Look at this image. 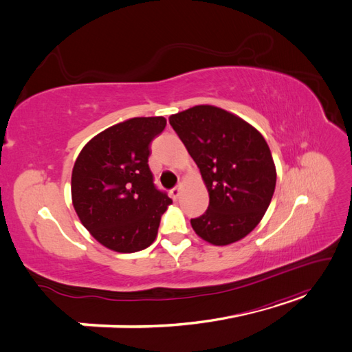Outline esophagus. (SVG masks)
Returning <instances> with one entry per match:
<instances>
[{"label": "esophagus", "mask_w": 352, "mask_h": 352, "mask_svg": "<svg viewBox=\"0 0 352 352\" xmlns=\"http://www.w3.org/2000/svg\"><path fill=\"white\" fill-rule=\"evenodd\" d=\"M170 197L176 201L180 197V186H175L172 190H170Z\"/></svg>", "instance_id": "1"}]
</instances>
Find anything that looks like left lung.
Here are the masks:
<instances>
[{
  "label": "left lung",
  "mask_w": 352,
  "mask_h": 352,
  "mask_svg": "<svg viewBox=\"0 0 352 352\" xmlns=\"http://www.w3.org/2000/svg\"><path fill=\"white\" fill-rule=\"evenodd\" d=\"M168 122L210 195L204 214L190 219L197 235L212 245L247 236L269 208L276 186V167L263 135L214 105H195L170 116Z\"/></svg>",
  "instance_id": "8db88e82"
}]
</instances>
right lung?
<instances>
[{"label":"right lung","mask_w":352,"mask_h":352,"mask_svg":"<svg viewBox=\"0 0 352 352\" xmlns=\"http://www.w3.org/2000/svg\"><path fill=\"white\" fill-rule=\"evenodd\" d=\"M164 117H135L98 133L83 146L72 172V199L82 225L104 247L136 252L154 242L172 204L154 185L151 142Z\"/></svg>","instance_id":"obj_1"}]
</instances>
